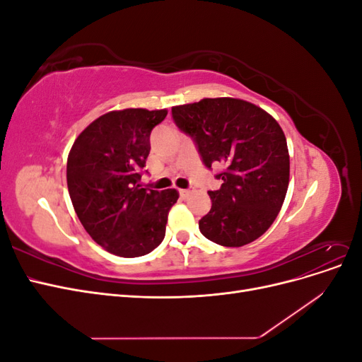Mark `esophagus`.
<instances>
[{
  "label": "esophagus",
  "mask_w": 362,
  "mask_h": 362,
  "mask_svg": "<svg viewBox=\"0 0 362 362\" xmlns=\"http://www.w3.org/2000/svg\"><path fill=\"white\" fill-rule=\"evenodd\" d=\"M190 193H192L190 189H180V196H181V198H187Z\"/></svg>",
  "instance_id": "obj_1"
}]
</instances>
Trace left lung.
Instances as JSON below:
<instances>
[{
	"mask_svg": "<svg viewBox=\"0 0 362 362\" xmlns=\"http://www.w3.org/2000/svg\"><path fill=\"white\" fill-rule=\"evenodd\" d=\"M173 122L192 137L202 163L222 180L210 190L211 210L199 221L204 237L240 247L264 234L275 221L290 178L287 140L279 124L262 108L234 98H205L172 107Z\"/></svg>",
	"mask_w": 362,
	"mask_h": 362,
	"instance_id": "8db88e82",
	"label": "left lung"
}]
</instances>
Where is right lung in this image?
<instances>
[{"label":"right lung","mask_w":362,"mask_h":362,"mask_svg":"<svg viewBox=\"0 0 362 362\" xmlns=\"http://www.w3.org/2000/svg\"><path fill=\"white\" fill-rule=\"evenodd\" d=\"M166 110L127 108L103 115L74 141L66 178L84 229L115 255L134 258L154 250L166 234L177 190L141 187L151 131Z\"/></svg>","instance_id":"1"}]
</instances>
